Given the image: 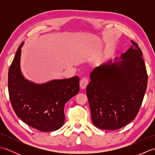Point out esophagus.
Here are the masks:
<instances>
[{
  "label": "esophagus",
  "mask_w": 155,
  "mask_h": 155,
  "mask_svg": "<svg viewBox=\"0 0 155 155\" xmlns=\"http://www.w3.org/2000/svg\"><path fill=\"white\" fill-rule=\"evenodd\" d=\"M88 84V80L87 78H83L80 81V87L82 89H84Z\"/></svg>",
  "instance_id": "1"
}]
</instances>
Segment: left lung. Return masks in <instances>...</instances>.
<instances>
[{
	"label": "left lung",
	"instance_id": "1",
	"mask_svg": "<svg viewBox=\"0 0 155 155\" xmlns=\"http://www.w3.org/2000/svg\"><path fill=\"white\" fill-rule=\"evenodd\" d=\"M118 61L94 68L87 94L95 127L117 130L130 123L139 112L147 87L143 52L135 42Z\"/></svg>",
	"mask_w": 155,
	"mask_h": 155
}]
</instances>
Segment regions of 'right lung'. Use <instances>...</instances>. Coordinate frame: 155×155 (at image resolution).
Returning <instances> with one entry per match:
<instances>
[{
    "mask_svg": "<svg viewBox=\"0 0 155 155\" xmlns=\"http://www.w3.org/2000/svg\"><path fill=\"white\" fill-rule=\"evenodd\" d=\"M23 42L16 51L8 70L10 101L18 117L42 132L59 129L64 124V104L79 91L78 76L36 84L24 77L21 71Z\"/></svg>",
    "mask_w": 155,
    "mask_h": 155,
    "instance_id": "1",
    "label": "right lung"
}]
</instances>
